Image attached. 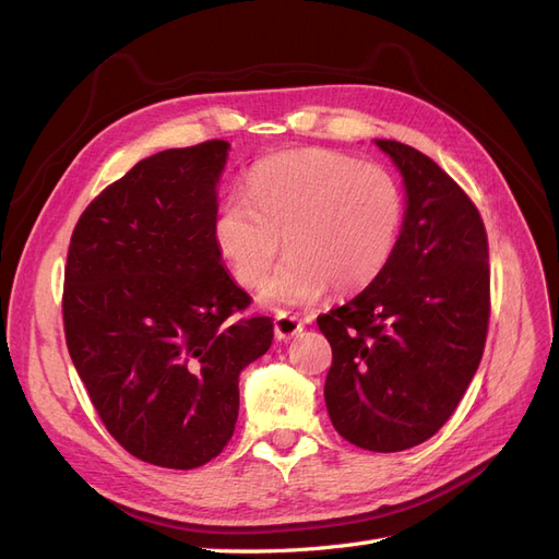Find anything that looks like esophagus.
Listing matches in <instances>:
<instances>
[{"label":"esophagus","mask_w":559,"mask_h":559,"mask_svg":"<svg viewBox=\"0 0 559 559\" xmlns=\"http://www.w3.org/2000/svg\"><path fill=\"white\" fill-rule=\"evenodd\" d=\"M302 321L296 317V314H286V312H280L275 317V337H280V341H289V337H294L296 333L302 331Z\"/></svg>","instance_id":"34e87169"}]
</instances>
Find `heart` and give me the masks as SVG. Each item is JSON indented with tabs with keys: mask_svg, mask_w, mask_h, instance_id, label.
<instances>
[{
	"mask_svg": "<svg viewBox=\"0 0 559 559\" xmlns=\"http://www.w3.org/2000/svg\"><path fill=\"white\" fill-rule=\"evenodd\" d=\"M403 224L396 179L376 163L329 148L265 158L242 195L218 210L212 238L233 277L247 289L265 282L283 238L289 259L265 284L270 306H306L331 289L359 292L392 259Z\"/></svg>",
	"mask_w": 559,
	"mask_h": 559,
	"instance_id": "obj_1",
	"label": "heart"
}]
</instances>
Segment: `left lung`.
Instances as JSON below:
<instances>
[{"instance_id": "8db88e82", "label": "left lung", "mask_w": 559, "mask_h": 559, "mask_svg": "<svg viewBox=\"0 0 559 559\" xmlns=\"http://www.w3.org/2000/svg\"><path fill=\"white\" fill-rule=\"evenodd\" d=\"M405 181L392 259L361 294L317 317L333 361L335 431L370 452L425 443L460 405L489 324V247L466 191L417 148L376 140Z\"/></svg>"}]
</instances>
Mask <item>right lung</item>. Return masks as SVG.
<instances>
[{
	"label": "right lung",
	"mask_w": 559,
	"mask_h": 559,
	"mask_svg": "<svg viewBox=\"0 0 559 559\" xmlns=\"http://www.w3.org/2000/svg\"><path fill=\"white\" fill-rule=\"evenodd\" d=\"M228 148L140 160L83 210L67 251V349L116 443L154 466L198 468L228 445L240 370L273 343L212 238Z\"/></svg>",
	"instance_id": "obj_1"
}]
</instances>
